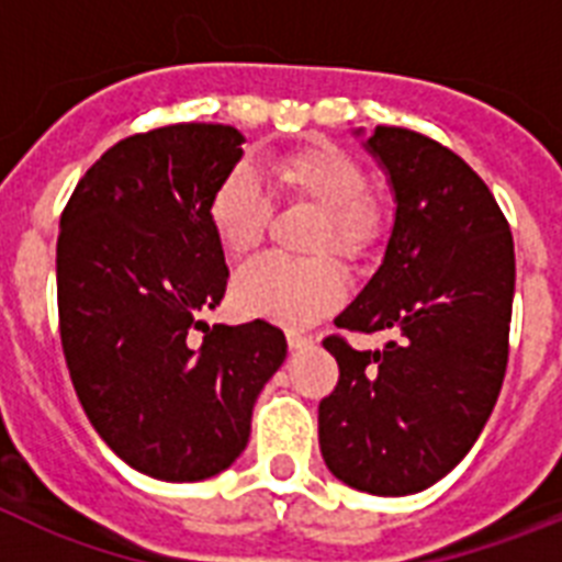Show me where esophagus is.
<instances>
[{"label":"esophagus","mask_w":562,"mask_h":562,"mask_svg":"<svg viewBox=\"0 0 562 562\" xmlns=\"http://www.w3.org/2000/svg\"><path fill=\"white\" fill-rule=\"evenodd\" d=\"M286 342H290L292 351H297V349H306V346H312V337L301 335V331H290V335H286Z\"/></svg>","instance_id":"1"}]
</instances>
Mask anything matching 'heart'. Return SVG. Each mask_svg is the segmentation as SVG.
I'll list each match as a JSON object with an SVG mask.
<instances>
[{
    "instance_id": "heart-1",
    "label": "heart",
    "mask_w": 562,
    "mask_h": 562,
    "mask_svg": "<svg viewBox=\"0 0 562 562\" xmlns=\"http://www.w3.org/2000/svg\"><path fill=\"white\" fill-rule=\"evenodd\" d=\"M267 186L286 202L321 211L312 252L331 250L342 261H360L385 236V211L366 193V171L335 146H310L281 154L261 171ZM207 222L227 252H247L261 241L270 222V200L252 171L233 168L213 188ZM342 276L331 258L290 261L258 256L233 276V301L245 315L265 317L286 329H304L335 310Z\"/></svg>"
}]
</instances>
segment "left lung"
<instances>
[{
  "label": "left lung",
  "instance_id": "8db88e82",
  "mask_svg": "<svg viewBox=\"0 0 562 562\" xmlns=\"http://www.w3.org/2000/svg\"><path fill=\"white\" fill-rule=\"evenodd\" d=\"M362 146L389 177L394 227L380 270L335 324L394 337L376 351L326 337L340 380L317 408V436L342 484L411 495L445 479L493 414L515 247L498 202L459 154L396 126H376Z\"/></svg>",
  "mask_w": 562,
  "mask_h": 562
}]
</instances>
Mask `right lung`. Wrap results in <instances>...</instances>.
<instances>
[{"label":"right lung","instance_id":"obj_1","mask_svg":"<svg viewBox=\"0 0 562 562\" xmlns=\"http://www.w3.org/2000/svg\"><path fill=\"white\" fill-rule=\"evenodd\" d=\"M241 143L245 134L222 123L134 134L83 173L61 213L58 326L69 376L98 436L151 479L227 470L286 357L284 331L267 321H202L227 286L207 200L241 160Z\"/></svg>","mask_w":562,"mask_h":562}]
</instances>
